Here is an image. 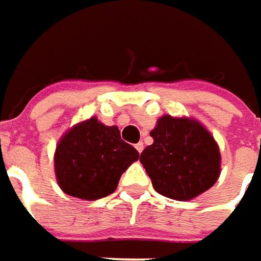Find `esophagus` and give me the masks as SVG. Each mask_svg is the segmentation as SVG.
Returning a JSON list of instances; mask_svg holds the SVG:
<instances>
[{
    "instance_id": "34e87169",
    "label": "esophagus",
    "mask_w": 261,
    "mask_h": 261,
    "mask_svg": "<svg viewBox=\"0 0 261 261\" xmlns=\"http://www.w3.org/2000/svg\"><path fill=\"white\" fill-rule=\"evenodd\" d=\"M135 148L138 149V152L141 154V152L144 151V144H142V142H138V144L135 145Z\"/></svg>"
}]
</instances>
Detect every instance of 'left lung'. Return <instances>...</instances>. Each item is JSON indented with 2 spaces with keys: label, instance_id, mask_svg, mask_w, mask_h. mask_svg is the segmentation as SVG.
<instances>
[{
  "label": "left lung",
  "instance_id": "8db88e82",
  "mask_svg": "<svg viewBox=\"0 0 261 261\" xmlns=\"http://www.w3.org/2000/svg\"><path fill=\"white\" fill-rule=\"evenodd\" d=\"M151 136L154 142L142 151L139 161L160 195L189 200L215 185L219 148L199 122L163 116Z\"/></svg>",
  "mask_w": 261,
  "mask_h": 261
}]
</instances>
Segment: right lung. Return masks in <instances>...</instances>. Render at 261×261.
<instances>
[{
    "instance_id": "add662e5",
    "label": "right lung",
    "mask_w": 261,
    "mask_h": 261,
    "mask_svg": "<svg viewBox=\"0 0 261 261\" xmlns=\"http://www.w3.org/2000/svg\"><path fill=\"white\" fill-rule=\"evenodd\" d=\"M139 158L116 126L95 117L68 130L55 152V174L66 195L95 200L113 193L120 175Z\"/></svg>"
}]
</instances>
